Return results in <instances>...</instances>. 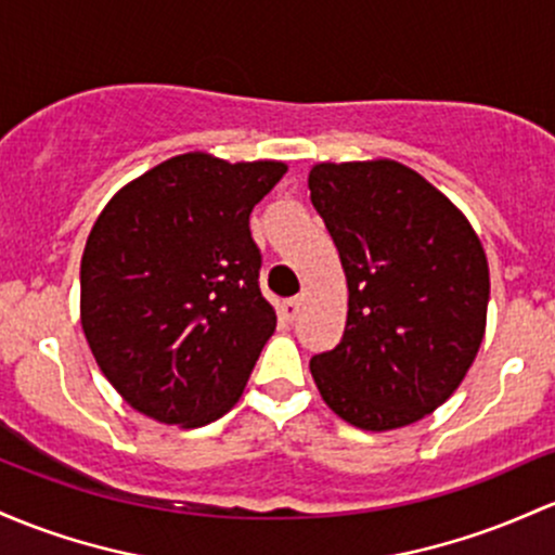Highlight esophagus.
<instances>
[{"instance_id":"1","label":"esophagus","mask_w":555,"mask_h":555,"mask_svg":"<svg viewBox=\"0 0 555 555\" xmlns=\"http://www.w3.org/2000/svg\"><path fill=\"white\" fill-rule=\"evenodd\" d=\"M279 313H282L284 321H295L297 313H300V300H297V297H292V300H284L282 308H279Z\"/></svg>"}]
</instances>
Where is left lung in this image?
Instances as JSON below:
<instances>
[{
  "label": "left lung",
  "instance_id": "8db88e82",
  "mask_svg": "<svg viewBox=\"0 0 555 555\" xmlns=\"http://www.w3.org/2000/svg\"><path fill=\"white\" fill-rule=\"evenodd\" d=\"M310 203L347 279V324L310 358L324 403L366 431L437 411L485 339L490 268L477 231L422 173L398 160L315 163Z\"/></svg>",
  "mask_w": 555,
  "mask_h": 555
}]
</instances>
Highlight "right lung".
Masks as SVG:
<instances>
[{
    "instance_id": "right-lung-1",
    "label": "right lung",
    "mask_w": 555,
    "mask_h": 555,
    "mask_svg": "<svg viewBox=\"0 0 555 555\" xmlns=\"http://www.w3.org/2000/svg\"><path fill=\"white\" fill-rule=\"evenodd\" d=\"M287 163L184 152L113 194L81 258V326L133 411L181 429L236 405L276 328L249 212Z\"/></svg>"
}]
</instances>
